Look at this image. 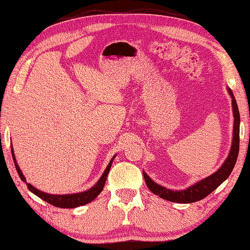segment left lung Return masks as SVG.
Instances as JSON below:
<instances>
[{
    "instance_id": "1",
    "label": "left lung",
    "mask_w": 250,
    "mask_h": 250,
    "mask_svg": "<svg viewBox=\"0 0 250 250\" xmlns=\"http://www.w3.org/2000/svg\"><path fill=\"white\" fill-rule=\"evenodd\" d=\"M229 96L231 98V105H232V114H233V130H232V142L230 150H229L228 157L226 158L224 164L221 167L217 170L216 172L211 173L210 176L204 178L195 184L189 186L188 188L182 190H171L160 186L157 182H154L144 171L145 181L148 188L151 190L154 195L159 196L160 198L172 203L178 204H190L195 201L204 199L209 193H211L213 190L217 189L223 182L230 176L233 167H235L237 158H238L239 152V125H240V116L238 105H237L235 96L232 91L227 88Z\"/></svg>"
}]
</instances>
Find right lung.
<instances>
[{"label":"right lung","instance_id":"1","mask_svg":"<svg viewBox=\"0 0 250 250\" xmlns=\"http://www.w3.org/2000/svg\"><path fill=\"white\" fill-rule=\"evenodd\" d=\"M11 152H12V157H13V161H14L15 168H17L19 176H20V178H21L22 181L25 182L30 191L34 193L35 196H38L39 198H41V199L46 201V203H49V204L53 205V206H55V207H59V208H75V207H79V206L89 204L92 200L96 199V198L100 195V192L102 191V190H104L106 177H108V173L110 171L111 165H112L113 159L117 156V154H114V156L112 157V159L110 160L109 165L106 166L104 172L102 173L100 179H99L97 181V184L93 185L90 189L85 190V191H82V192L66 193V195H52V193H46L44 191H41V190L35 188L33 185L26 182V178L23 176L21 169H20L18 162H17V159H15L14 150H13V146H12V145H11Z\"/></svg>","mask_w":250,"mask_h":250}]
</instances>
